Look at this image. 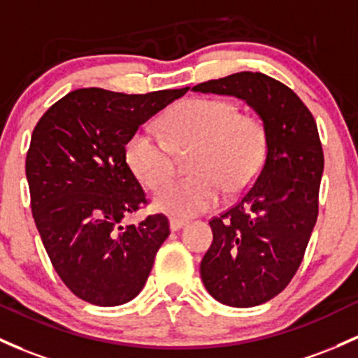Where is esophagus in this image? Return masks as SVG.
<instances>
[{"label": "esophagus", "instance_id": "1", "mask_svg": "<svg viewBox=\"0 0 358 358\" xmlns=\"http://www.w3.org/2000/svg\"><path fill=\"white\" fill-rule=\"evenodd\" d=\"M183 226H187V221H183V219H170V229L171 231L182 229Z\"/></svg>", "mask_w": 358, "mask_h": 358}]
</instances>
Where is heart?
Returning a JSON list of instances; mask_svg holds the SVG:
<instances>
[{
    "instance_id": "heart-1",
    "label": "heart",
    "mask_w": 358,
    "mask_h": 358,
    "mask_svg": "<svg viewBox=\"0 0 358 358\" xmlns=\"http://www.w3.org/2000/svg\"><path fill=\"white\" fill-rule=\"evenodd\" d=\"M164 137L139 129L125 144V161L148 188L160 187L174 171V151L194 149L192 177L173 180L152 206L173 217H194L214 209L222 190L236 195L263 168L268 137L262 119L224 98H187L164 113Z\"/></svg>"
}]
</instances>
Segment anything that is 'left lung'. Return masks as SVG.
Here are the masks:
<instances>
[{"mask_svg":"<svg viewBox=\"0 0 358 358\" xmlns=\"http://www.w3.org/2000/svg\"><path fill=\"white\" fill-rule=\"evenodd\" d=\"M192 90L241 98L266 129L263 168L231 209L210 219L214 239L200 263L215 301L253 308L287 287L316 224L324 166L316 120L289 86L263 73L243 71Z\"/></svg>","mask_w":358,"mask_h":358,"instance_id":"8db88e82","label":"left lung"}]
</instances>
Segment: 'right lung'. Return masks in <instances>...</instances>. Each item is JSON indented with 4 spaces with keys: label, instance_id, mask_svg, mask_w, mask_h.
<instances>
[{
    "label": "right lung",
    "instance_id": "1",
    "mask_svg": "<svg viewBox=\"0 0 358 358\" xmlns=\"http://www.w3.org/2000/svg\"><path fill=\"white\" fill-rule=\"evenodd\" d=\"M188 90H74L35 125L25 163L35 226L61 280L90 304L110 308L134 299L170 236L163 214L137 226L120 224L148 203L125 161V144Z\"/></svg>",
    "mask_w": 358,
    "mask_h": 358
}]
</instances>
